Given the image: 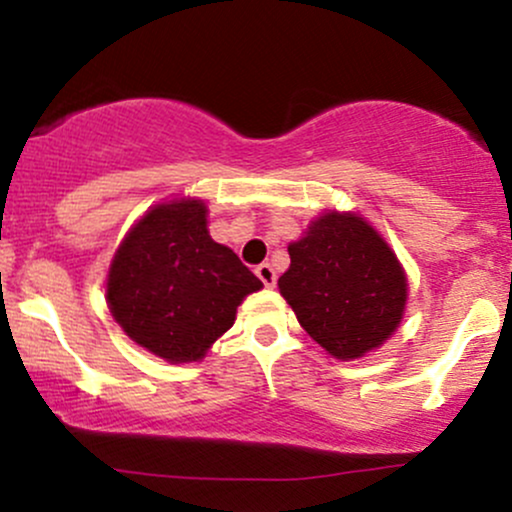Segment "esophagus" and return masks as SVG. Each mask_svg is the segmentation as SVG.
Returning <instances> with one entry per match:
<instances>
[{
    "label": "esophagus",
    "mask_w": 512,
    "mask_h": 512,
    "mask_svg": "<svg viewBox=\"0 0 512 512\" xmlns=\"http://www.w3.org/2000/svg\"><path fill=\"white\" fill-rule=\"evenodd\" d=\"M256 275H258V280H261L266 287H275V280H278V275H275V268L270 266V263H261V266L256 268Z\"/></svg>",
    "instance_id": "1"
}]
</instances>
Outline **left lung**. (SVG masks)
<instances>
[{"label":"left lung","mask_w":512,"mask_h":512,"mask_svg":"<svg viewBox=\"0 0 512 512\" xmlns=\"http://www.w3.org/2000/svg\"><path fill=\"white\" fill-rule=\"evenodd\" d=\"M287 251L280 294L330 357L352 362L398 330L407 304L405 268L362 215L326 210Z\"/></svg>","instance_id":"8db88e82"}]
</instances>
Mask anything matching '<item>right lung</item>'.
Returning a JSON list of instances; mask_svg holds the SVG:
<instances>
[{
    "instance_id": "right-lung-1",
    "label": "right lung",
    "mask_w": 512,
    "mask_h": 512,
    "mask_svg": "<svg viewBox=\"0 0 512 512\" xmlns=\"http://www.w3.org/2000/svg\"><path fill=\"white\" fill-rule=\"evenodd\" d=\"M263 282L213 242L201 198H172L138 218L114 251L105 299L114 321L170 364L201 362Z\"/></svg>"
}]
</instances>
